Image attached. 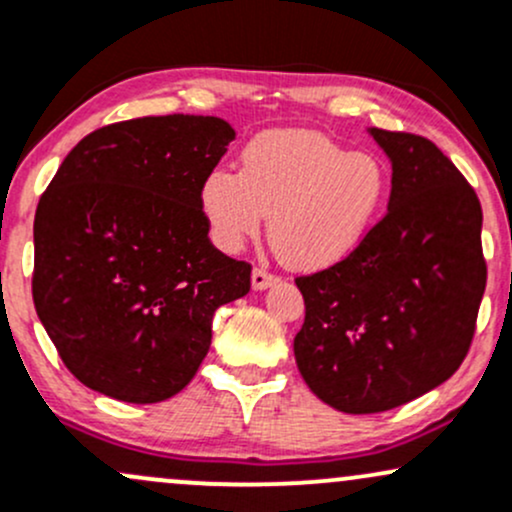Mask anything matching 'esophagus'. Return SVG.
<instances>
[{"label":"esophagus","mask_w":512,"mask_h":512,"mask_svg":"<svg viewBox=\"0 0 512 512\" xmlns=\"http://www.w3.org/2000/svg\"><path fill=\"white\" fill-rule=\"evenodd\" d=\"M277 282L279 277L274 272H269L267 267H255V272H252V286H255V289H267V286Z\"/></svg>","instance_id":"34e87169"}]
</instances>
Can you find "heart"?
Returning a JSON list of instances; mask_svg holds the SVG:
<instances>
[{
	"label": "heart",
	"mask_w": 512,
	"mask_h": 512,
	"mask_svg": "<svg viewBox=\"0 0 512 512\" xmlns=\"http://www.w3.org/2000/svg\"><path fill=\"white\" fill-rule=\"evenodd\" d=\"M384 165L311 131L262 133L245 145L238 174L209 172L199 206L221 250L238 252L269 216V240L291 267L320 269L362 243L386 199Z\"/></svg>",
	"instance_id": "b5f03b06"
}]
</instances>
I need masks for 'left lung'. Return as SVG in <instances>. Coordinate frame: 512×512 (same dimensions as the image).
Instances as JSON below:
<instances>
[{
    "instance_id": "left-lung-1",
    "label": "left lung",
    "mask_w": 512,
    "mask_h": 512,
    "mask_svg": "<svg viewBox=\"0 0 512 512\" xmlns=\"http://www.w3.org/2000/svg\"><path fill=\"white\" fill-rule=\"evenodd\" d=\"M372 136L391 160L389 211L350 255L296 277L299 372L320 401L352 415L391 411L457 372L486 289L474 187L432 140Z\"/></svg>"
}]
</instances>
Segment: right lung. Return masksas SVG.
<instances>
[{
    "label": "right lung",
    "instance_id": "obj_1",
    "mask_svg": "<svg viewBox=\"0 0 512 512\" xmlns=\"http://www.w3.org/2000/svg\"><path fill=\"white\" fill-rule=\"evenodd\" d=\"M235 131L216 116H143L67 153L33 221V303L70 374L128 403L194 379L213 313L250 291L252 265L209 240L204 177Z\"/></svg>",
    "mask_w": 512,
    "mask_h": 512
}]
</instances>
